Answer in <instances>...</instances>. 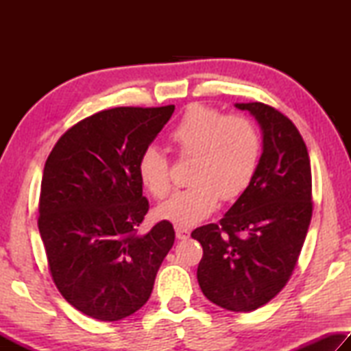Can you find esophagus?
I'll list each match as a JSON object with an SVG mask.
<instances>
[{
  "instance_id": "34e87169",
  "label": "esophagus",
  "mask_w": 351,
  "mask_h": 351,
  "mask_svg": "<svg viewBox=\"0 0 351 351\" xmlns=\"http://www.w3.org/2000/svg\"><path fill=\"white\" fill-rule=\"evenodd\" d=\"M175 230H176V239L178 240H187L189 239L190 230L187 228H182V226H176Z\"/></svg>"
}]
</instances>
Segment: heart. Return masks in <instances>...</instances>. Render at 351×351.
<instances>
[{
  "label": "heart",
  "mask_w": 351,
  "mask_h": 351,
  "mask_svg": "<svg viewBox=\"0 0 351 351\" xmlns=\"http://www.w3.org/2000/svg\"><path fill=\"white\" fill-rule=\"evenodd\" d=\"M170 141L182 158H193L192 187L159 206L158 215L189 228L210 215L219 199L234 201L247 189L260 158V136L245 116H223L210 106L193 104L171 128ZM139 180L154 198L171 189L170 164L161 148L150 145L138 162Z\"/></svg>",
  "instance_id": "obj_1"
}]
</instances>
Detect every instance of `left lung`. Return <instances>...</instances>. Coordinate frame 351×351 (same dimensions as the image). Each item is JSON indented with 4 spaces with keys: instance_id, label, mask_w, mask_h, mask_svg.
<instances>
[{
    "instance_id": "8db88e82",
    "label": "left lung",
    "mask_w": 351,
    "mask_h": 351,
    "mask_svg": "<svg viewBox=\"0 0 351 351\" xmlns=\"http://www.w3.org/2000/svg\"><path fill=\"white\" fill-rule=\"evenodd\" d=\"M235 108L258 122L263 152L234 206L192 239L203 246V294L224 310L247 313L274 299L293 274L313 215L311 165L299 130L280 111L260 102Z\"/></svg>"
}]
</instances>
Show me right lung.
I'll return each mask as SVG.
<instances>
[{"label":"right lung","instance_id":"1","mask_svg":"<svg viewBox=\"0 0 351 351\" xmlns=\"http://www.w3.org/2000/svg\"><path fill=\"white\" fill-rule=\"evenodd\" d=\"M175 111L121 106L83 119L47 158L38 230L52 280L75 310L114 322L145 305L175 230L167 219L147 234L138 162Z\"/></svg>","mask_w":351,"mask_h":351}]
</instances>
